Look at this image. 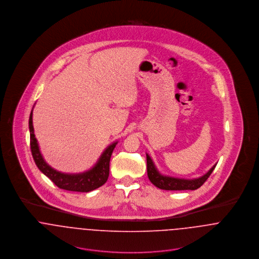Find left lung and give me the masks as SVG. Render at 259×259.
Listing matches in <instances>:
<instances>
[{
	"instance_id": "1",
	"label": "left lung",
	"mask_w": 259,
	"mask_h": 259,
	"mask_svg": "<svg viewBox=\"0 0 259 259\" xmlns=\"http://www.w3.org/2000/svg\"><path fill=\"white\" fill-rule=\"evenodd\" d=\"M147 165H148V177L150 183L156 187L164 190H194L200 187L209 178L211 172L217 166V163L203 176L196 179H180L161 175L151 157L147 153Z\"/></svg>"
}]
</instances>
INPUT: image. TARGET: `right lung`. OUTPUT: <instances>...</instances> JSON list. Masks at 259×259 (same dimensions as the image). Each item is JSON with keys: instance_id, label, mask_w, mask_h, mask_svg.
Instances as JSON below:
<instances>
[{"instance_id": "add662e5", "label": "right lung", "mask_w": 259, "mask_h": 259, "mask_svg": "<svg viewBox=\"0 0 259 259\" xmlns=\"http://www.w3.org/2000/svg\"><path fill=\"white\" fill-rule=\"evenodd\" d=\"M29 130H30V140H31V150L34 157V160L37 164V168L48 177L55 185L62 189L78 191V192H89L94 189L99 188L100 186L105 185L109 179L110 175V160L113 148L117 142L112 143L108 148L104 150L96 164L79 174H65L58 171L53 168L51 165L46 162L44 159L39 147L37 144L36 136L34 134L33 125V110L31 111L29 118Z\"/></svg>"}]
</instances>
